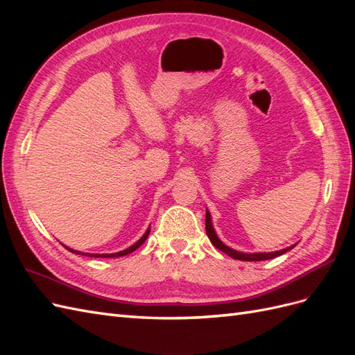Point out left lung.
Masks as SVG:
<instances>
[{
	"instance_id": "obj_1",
	"label": "left lung",
	"mask_w": 355,
	"mask_h": 355,
	"mask_svg": "<svg viewBox=\"0 0 355 355\" xmlns=\"http://www.w3.org/2000/svg\"><path fill=\"white\" fill-rule=\"evenodd\" d=\"M206 232H207V237L209 240L211 241V244L216 247V249H219L220 252L227 253L228 256H231L232 259H239V261H247V262H256V261H266V259H274V257L280 256L288 250H292L293 245L290 247H286V249L283 250H277V252H270V253H243V252H239V250H234L231 249V247H228L227 244H223L219 237L216 235V231H214L213 228V223H211V214L209 210H206Z\"/></svg>"
}]
</instances>
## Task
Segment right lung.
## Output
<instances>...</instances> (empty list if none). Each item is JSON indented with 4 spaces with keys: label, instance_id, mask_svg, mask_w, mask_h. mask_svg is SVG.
<instances>
[{
    "label": "right lung",
    "instance_id": "right-lung-1",
    "mask_svg": "<svg viewBox=\"0 0 355 355\" xmlns=\"http://www.w3.org/2000/svg\"><path fill=\"white\" fill-rule=\"evenodd\" d=\"M149 231H151V228H148L146 230V232L142 235L141 237V240H137L133 245H130L128 247V249H125V250H121V252H116V253H103V254H99V253H84V252H78V250H73V249H71V247H67V249L69 250V252H72V253H77V254H84V256H90V257H120V256H125V254H128V253H132V252H135L136 249H139V247H141L144 243H145V240L148 239V235H149Z\"/></svg>",
    "mask_w": 355,
    "mask_h": 355
}]
</instances>
